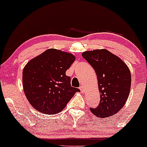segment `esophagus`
<instances>
[{
    "mask_svg": "<svg viewBox=\"0 0 147 147\" xmlns=\"http://www.w3.org/2000/svg\"><path fill=\"white\" fill-rule=\"evenodd\" d=\"M79 89H80L81 92H84V91H85V89H84V87L83 86H81L79 87Z\"/></svg>",
    "mask_w": 147,
    "mask_h": 147,
    "instance_id": "34e87169",
    "label": "esophagus"
}]
</instances>
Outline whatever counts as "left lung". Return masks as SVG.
I'll list each match as a JSON object with an SVG mask.
<instances>
[{
  "mask_svg": "<svg viewBox=\"0 0 147 147\" xmlns=\"http://www.w3.org/2000/svg\"><path fill=\"white\" fill-rule=\"evenodd\" d=\"M82 57L94 68L97 77L100 102L90 110L95 116L104 118L116 114L129 97L131 76L123 61L105 49L86 51Z\"/></svg>",
  "mask_w": 147,
  "mask_h": 147,
  "instance_id": "left-lung-1",
  "label": "left lung"
}]
</instances>
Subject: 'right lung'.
Returning a JSON list of instances; mask_svg holds the SVG:
<instances>
[{"label": "right lung", "instance_id": "obj_1", "mask_svg": "<svg viewBox=\"0 0 147 147\" xmlns=\"http://www.w3.org/2000/svg\"><path fill=\"white\" fill-rule=\"evenodd\" d=\"M75 57L57 49H48L30 60L23 71V86L28 102L38 112L57 114L65 107L75 92L70 77L65 75Z\"/></svg>", "mask_w": 147, "mask_h": 147}]
</instances>
